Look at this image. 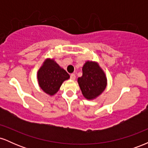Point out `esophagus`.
Wrapping results in <instances>:
<instances>
[{"label":"esophagus","instance_id":"obj_1","mask_svg":"<svg viewBox=\"0 0 148 148\" xmlns=\"http://www.w3.org/2000/svg\"><path fill=\"white\" fill-rule=\"evenodd\" d=\"M70 79L72 80H75L76 79V75L74 74H72L70 75Z\"/></svg>","mask_w":148,"mask_h":148}]
</instances>
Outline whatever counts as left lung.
<instances>
[{
	"mask_svg": "<svg viewBox=\"0 0 148 148\" xmlns=\"http://www.w3.org/2000/svg\"><path fill=\"white\" fill-rule=\"evenodd\" d=\"M83 75L78 78V83L86 99L92 100L103 92L107 85L106 74L99 64L87 61L83 66Z\"/></svg>",
	"mask_w": 148,
	"mask_h": 148,
	"instance_id": "obj_1",
	"label": "left lung"
}]
</instances>
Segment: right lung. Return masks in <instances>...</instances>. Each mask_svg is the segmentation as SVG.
Masks as SVG:
<instances>
[{"label":"right lung","mask_w":148,"mask_h":148,"mask_svg":"<svg viewBox=\"0 0 148 148\" xmlns=\"http://www.w3.org/2000/svg\"><path fill=\"white\" fill-rule=\"evenodd\" d=\"M69 75L64 69L61 68L53 59H47L37 72V80L41 89L47 94L52 96L60 89Z\"/></svg>","instance_id":"right-lung-1"}]
</instances>
